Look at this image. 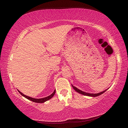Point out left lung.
<instances>
[{
	"label": "left lung",
	"mask_w": 128,
	"mask_h": 128,
	"mask_svg": "<svg viewBox=\"0 0 128 128\" xmlns=\"http://www.w3.org/2000/svg\"><path fill=\"white\" fill-rule=\"evenodd\" d=\"M72 87L74 89V90H75L76 92L79 93V94H83V95H84V96H94V97H95V96H100V95H101L102 94H104V92L108 90V88H107V89H106V90H105L102 91V92L98 93V94H89V93L85 92H84V91H82L80 90V89L77 88L75 87L74 86H73L72 84Z\"/></svg>",
	"instance_id": "8db88e82"
}]
</instances>
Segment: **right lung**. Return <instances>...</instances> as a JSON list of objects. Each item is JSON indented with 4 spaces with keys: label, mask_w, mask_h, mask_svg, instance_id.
I'll list each match as a JSON object with an SVG mask.
<instances>
[{
    "label": "right lung",
    "mask_w": 128,
    "mask_h": 128,
    "mask_svg": "<svg viewBox=\"0 0 128 128\" xmlns=\"http://www.w3.org/2000/svg\"><path fill=\"white\" fill-rule=\"evenodd\" d=\"M18 91L22 96H24V97H25L26 98L28 99V100H31V101H32L33 102H37V103H43V102H45L46 101H48V100H50V99H51L53 97V96L54 95L55 93H56V90H55L51 94H50V96H46V97H45V98H40V99H36V98L30 97V96H26L24 94H23L22 93H21L20 91L18 90Z\"/></svg>",
    "instance_id": "obj_1"
}]
</instances>
